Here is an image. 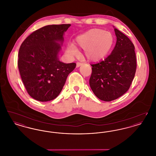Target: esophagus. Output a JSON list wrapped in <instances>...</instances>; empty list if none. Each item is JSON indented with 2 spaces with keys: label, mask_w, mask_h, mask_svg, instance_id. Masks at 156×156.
Here are the masks:
<instances>
[{
  "label": "esophagus",
  "mask_w": 156,
  "mask_h": 156,
  "mask_svg": "<svg viewBox=\"0 0 156 156\" xmlns=\"http://www.w3.org/2000/svg\"><path fill=\"white\" fill-rule=\"evenodd\" d=\"M82 65V62H77V63H76V67H79L80 66H81Z\"/></svg>",
  "instance_id": "esophagus-1"
}]
</instances>
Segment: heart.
<instances>
[{"label": "heart", "mask_w": 156, "mask_h": 156, "mask_svg": "<svg viewBox=\"0 0 156 156\" xmlns=\"http://www.w3.org/2000/svg\"><path fill=\"white\" fill-rule=\"evenodd\" d=\"M114 38L109 31L100 29H91L78 36L75 40L74 45L68 48L71 54L76 52V48L84 50V55L91 61H98L104 58L110 51Z\"/></svg>", "instance_id": "1"}]
</instances>
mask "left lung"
I'll return each instance as SVG.
<instances>
[{"instance_id":"obj_1","label":"left lung","mask_w":156,"mask_h":156,"mask_svg":"<svg viewBox=\"0 0 156 156\" xmlns=\"http://www.w3.org/2000/svg\"><path fill=\"white\" fill-rule=\"evenodd\" d=\"M115 32L117 40L111 54L104 61L90 65V87L97 98L106 102L126 93L133 80L137 67L133 43L117 29Z\"/></svg>"}]
</instances>
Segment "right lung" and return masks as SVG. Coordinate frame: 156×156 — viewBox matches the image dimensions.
Masks as SVG:
<instances>
[{
	"label": "right lung",
	"mask_w": 156,
	"mask_h": 156,
	"mask_svg": "<svg viewBox=\"0 0 156 156\" xmlns=\"http://www.w3.org/2000/svg\"><path fill=\"white\" fill-rule=\"evenodd\" d=\"M70 24H52L33 32L20 45L18 68L27 93L33 99L47 102L58 96L75 62L65 64L58 58L64 33Z\"/></svg>",
	"instance_id": "obj_1"
}]
</instances>
